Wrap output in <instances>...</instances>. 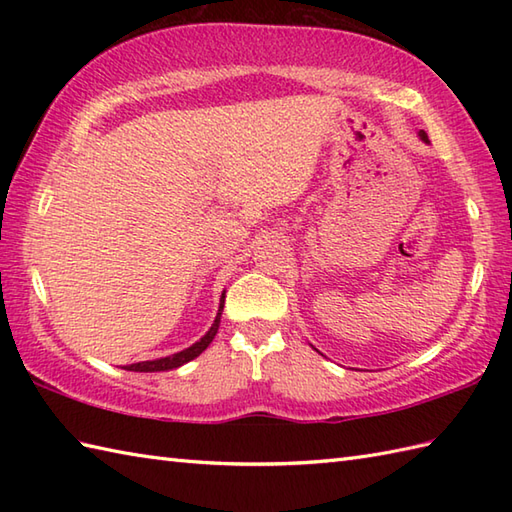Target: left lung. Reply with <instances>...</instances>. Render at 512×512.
I'll return each mask as SVG.
<instances>
[{
    "mask_svg": "<svg viewBox=\"0 0 512 512\" xmlns=\"http://www.w3.org/2000/svg\"><path fill=\"white\" fill-rule=\"evenodd\" d=\"M420 138L424 140V143H429V138H427V134H424V132H422V129H420Z\"/></svg>",
    "mask_w": 512,
    "mask_h": 512,
    "instance_id": "left-lung-1",
    "label": "left lung"
}]
</instances>
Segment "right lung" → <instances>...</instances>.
<instances>
[{"label": "right lung", "mask_w": 512, "mask_h": 512, "mask_svg": "<svg viewBox=\"0 0 512 512\" xmlns=\"http://www.w3.org/2000/svg\"><path fill=\"white\" fill-rule=\"evenodd\" d=\"M222 310H224V295H222V301H220V310H217V317L211 325V330L206 332L202 339L198 343H193L191 347H187V350H182L178 354H171V356H165V358H156V361H143V363H134V365H127L125 369H129V372H167V369H176L184 363L193 361L195 356H200L206 347H209V343L215 339L217 334V328H220V317H222Z\"/></svg>", "instance_id": "right-lung-1"}]
</instances>
